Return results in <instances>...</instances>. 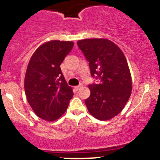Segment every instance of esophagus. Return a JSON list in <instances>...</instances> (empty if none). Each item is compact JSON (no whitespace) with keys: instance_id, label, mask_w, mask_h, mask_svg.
Wrapping results in <instances>:
<instances>
[{"instance_id":"obj_1","label":"esophagus","mask_w":160,"mask_h":160,"mask_svg":"<svg viewBox=\"0 0 160 160\" xmlns=\"http://www.w3.org/2000/svg\"><path fill=\"white\" fill-rule=\"evenodd\" d=\"M82 84H80V85H78V86H75V89H77V90H78V89H80V88H81L82 87Z\"/></svg>"}]
</instances>
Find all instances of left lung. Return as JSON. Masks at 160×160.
I'll return each mask as SVG.
<instances>
[{"label": "left lung", "mask_w": 160, "mask_h": 160, "mask_svg": "<svg viewBox=\"0 0 160 160\" xmlns=\"http://www.w3.org/2000/svg\"><path fill=\"white\" fill-rule=\"evenodd\" d=\"M78 46L89 62L91 76L99 80L89 85L90 96L85 100L88 111L100 120L120 113L132 92V78L121 49L107 39H86Z\"/></svg>", "instance_id": "1"}]
</instances>
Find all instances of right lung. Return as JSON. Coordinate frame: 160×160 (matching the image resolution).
<instances>
[{
  "instance_id": "1",
  "label": "right lung",
  "mask_w": 160,
  "mask_h": 160,
  "mask_svg": "<svg viewBox=\"0 0 160 160\" xmlns=\"http://www.w3.org/2000/svg\"><path fill=\"white\" fill-rule=\"evenodd\" d=\"M73 46V42L60 40L43 43L37 49L28 65L25 95L33 111L43 120L59 118L74 95L60 68Z\"/></svg>"
}]
</instances>
